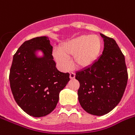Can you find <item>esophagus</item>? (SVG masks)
Here are the masks:
<instances>
[{
	"instance_id": "esophagus-1",
	"label": "esophagus",
	"mask_w": 135,
	"mask_h": 135,
	"mask_svg": "<svg viewBox=\"0 0 135 135\" xmlns=\"http://www.w3.org/2000/svg\"><path fill=\"white\" fill-rule=\"evenodd\" d=\"M75 76H76V75H75L74 73H71V74H70L69 77L71 79H74V78H75Z\"/></svg>"
}]
</instances>
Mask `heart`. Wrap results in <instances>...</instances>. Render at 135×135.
<instances>
[{
  "label": "heart",
  "mask_w": 135,
  "mask_h": 135,
  "mask_svg": "<svg viewBox=\"0 0 135 135\" xmlns=\"http://www.w3.org/2000/svg\"><path fill=\"white\" fill-rule=\"evenodd\" d=\"M102 41L97 35L83 34L61 43L59 49H55L53 57L63 71L71 66L69 57L74 56L75 65L78 68L92 66L100 55Z\"/></svg>",
  "instance_id": "1"
}]
</instances>
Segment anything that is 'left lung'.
<instances>
[{
	"label": "left lung",
	"instance_id": "left-lung-1",
	"mask_svg": "<svg viewBox=\"0 0 135 135\" xmlns=\"http://www.w3.org/2000/svg\"><path fill=\"white\" fill-rule=\"evenodd\" d=\"M104 38L102 54L92 66L76 73L80 83L78 101L87 113L105 115L118 105L128 83L125 57L114 39Z\"/></svg>",
	"mask_w": 135,
	"mask_h": 135
}]
</instances>
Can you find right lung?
Here are the masks:
<instances>
[{
  "label": "right lung",
  "instance_id": "1",
  "mask_svg": "<svg viewBox=\"0 0 135 135\" xmlns=\"http://www.w3.org/2000/svg\"><path fill=\"white\" fill-rule=\"evenodd\" d=\"M52 55L49 38L42 36L25 41L13 57L9 76L12 92L19 107L33 117L50 113L70 80L69 73L57 70Z\"/></svg>",
  "mask_w": 135,
  "mask_h": 135
}]
</instances>
